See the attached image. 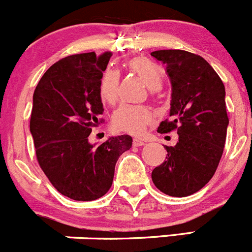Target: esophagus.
<instances>
[{
    "mask_svg": "<svg viewBox=\"0 0 252 252\" xmlns=\"http://www.w3.org/2000/svg\"><path fill=\"white\" fill-rule=\"evenodd\" d=\"M132 145L135 146V147H140V146L145 145V141L140 140V138H135V140H133V142H132Z\"/></svg>",
    "mask_w": 252,
    "mask_h": 252,
    "instance_id": "1",
    "label": "esophagus"
}]
</instances>
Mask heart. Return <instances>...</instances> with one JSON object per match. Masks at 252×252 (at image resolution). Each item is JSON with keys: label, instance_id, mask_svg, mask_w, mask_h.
<instances>
[{"label": "heart", "instance_id": "obj_1", "mask_svg": "<svg viewBox=\"0 0 252 252\" xmlns=\"http://www.w3.org/2000/svg\"><path fill=\"white\" fill-rule=\"evenodd\" d=\"M128 68L137 74L150 89H159L162 85V75L157 66L143 57L131 59ZM120 92V74L115 69H106L99 84L100 99L109 105L117 101ZM153 114L147 106L124 104L114 112L112 126L119 131L141 135L152 122Z\"/></svg>", "mask_w": 252, "mask_h": 252}]
</instances>
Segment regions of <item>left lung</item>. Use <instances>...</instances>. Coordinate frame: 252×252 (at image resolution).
Masks as SVG:
<instances>
[{"label": "left lung", "instance_id": "8db88e82", "mask_svg": "<svg viewBox=\"0 0 252 252\" xmlns=\"http://www.w3.org/2000/svg\"><path fill=\"white\" fill-rule=\"evenodd\" d=\"M151 56L166 65L172 84L169 119L157 131L178 133L176 146H164L166 160L153 169L152 181L167 195L188 196L213 178L222 156L229 125L224 84L198 54L168 49Z\"/></svg>", "mask_w": 252, "mask_h": 252}]
</instances>
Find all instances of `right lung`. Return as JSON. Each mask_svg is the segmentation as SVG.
<instances>
[{
    "label": "right lung",
    "instance_id": "add662e5",
    "mask_svg": "<svg viewBox=\"0 0 252 252\" xmlns=\"http://www.w3.org/2000/svg\"><path fill=\"white\" fill-rule=\"evenodd\" d=\"M111 56L65 57L45 71L33 94L30 128L38 163L59 193L79 202L109 191L117 159L132 146L128 135L97 146L88 141L92 128L104 122L99 84Z\"/></svg>",
    "mask_w": 252,
    "mask_h": 252
}]
</instances>
